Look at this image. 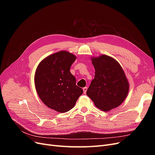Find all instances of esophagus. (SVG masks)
I'll return each mask as SVG.
<instances>
[{"label": "esophagus", "mask_w": 155, "mask_h": 155, "mask_svg": "<svg viewBox=\"0 0 155 155\" xmlns=\"http://www.w3.org/2000/svg\"><path fill=\"white\" fill-rule=\"evenodd\" d=\"M83 91H84V93L85 94H86V92H87V87H84V88H83Z\"/></svg>", "instance_id": "1"}]
</instances>
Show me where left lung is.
<instances>
[{
	"label": "left lung",
	"instance_id": "1",
	"mask_svg": "<svg viewBox=\"0 0 155 155\" xmlns=\"http://www.w3.org/2000/svg\"><path fill=\"white\" fill-rule=\"evenodd\" d=\"M95 77L87 91V95L95 106L109 111L123 103L129 92V85L124 70L113 58L102 54L92 57Z\"/></svg>",
	"mask_w": 155,
	"mask_h": 155
}]
</instances>
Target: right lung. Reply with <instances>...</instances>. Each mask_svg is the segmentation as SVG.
I'll use <instances>...</instances> for the list:
<instances>
[{"instance_id":"1","label":"right lung","mask_w":155,"mask_h":155,"mask_svg":"<svg viewBox=\"0 0 155 155\" xmlns=\"http://www.w3.org/2000/svg\"><path fill=\"white\" fill-rule=\"evenodd\" d=\"M76 56L60 51L43 60L36 68L35 84L42 102L49 108L66 112L75 106L83 90L70 71Z\"/></svg>"}]
</instances>
